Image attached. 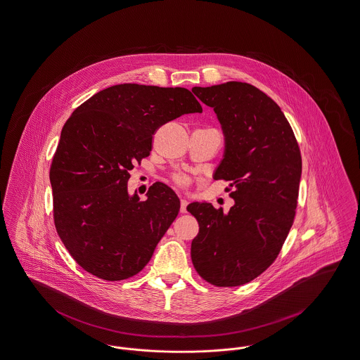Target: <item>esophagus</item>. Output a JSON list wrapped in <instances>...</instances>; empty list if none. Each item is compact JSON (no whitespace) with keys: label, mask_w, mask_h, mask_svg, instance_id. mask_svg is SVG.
<instances>
[{"label":"esophagus","mask_w":360,"mask_h":360,"mask_svg":"<svg viewBox=\"0 0 360 360\" xmlns=\"http://www.w3.org/2000/svg\"><path fill=\"white\" fill-rule=\"evenodd\" d=\"M187 206H188V202L186 199H181L180 200V212L187 213Z\"/></svg>","instance_id":"obj_1"}]
</instances>
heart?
Wrapping results in <instances>:
<instances>
[{
    "instance_id": "heart-1",
    "label": "heart",
    "mask_w": 360,
    "mask_h": 360,
    "mask_svg": "<svg viewBox=\"0 0 360 360\" xmlns=\"http://www.w3.org/2000/svg\"><path fill=\"white\" fill-rule=\"evenodd\" d=\"M177 181H179V184H180V186H187V184H188V180H187L186 177H183V176H181V177H179V179H177Z\"/></svg>"
}]
</instances>
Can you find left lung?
Masks as SVG:
<instances>
[{
	"label": "left lung",
	"mask_w": 360,
	"mask_h": 360,
	"mask_svg": "<svg viewBox=\"0 0 360 360\" xmlns=\"http://www.w3.org/2000/svg\"><path fill=\"white\" fill-rule=\"evenodd\" d=\"M216 112L225 136L216 180L229 181L235 199L228 213L193 202L198 219L191 259L198 274L216 287H239L274 262L297 206L302 155L280 106L259 89L241 82L193 87Z\"/></svg>",
	"instance_id": "8db88e82"
}]
</instances>
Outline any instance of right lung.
<instances>
[{
    "mask_svg": "<svg viewBox=\"0 0 360 360\" xmlns=\"http://www.w3.org/2000/svg\"><path fill=\"white\" fill-rule=\"evenodd\" d=\"M202 113L191 91L124 83L75 109L50 167L57 233L86 271L106 281L138 274L180 210V199L154 183L141 200L128 193L129 170L150 155L155 131Z\"/></svg>",
    "mask_w": 360,
    "mask_h": 360,
    "instance_id": "1",
    "label": "right lung"
}]
</instances>
